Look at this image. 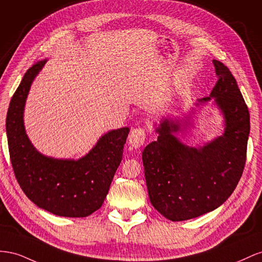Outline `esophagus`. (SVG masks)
<instances>
[{"label":"esophagus","mask_w":262,"mask_h":262,"mask_svg":"<svg viewBox=\"0 0 262 262\" xmlns=\"http://www.w3.org/2000/svg\"><path fill=\"white\" fill-rule=\"evenodd\" d=\"M147 135L144 127H136L130 130L128 141L129 145L134 148H139L146 143Z\"/></svg>","instance_id":"obj_1"}]
</instances>
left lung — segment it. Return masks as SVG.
<instances>
[{
	"label": "left lung",
	"instance_id": "1",
	"mask_svg": "<svg viewBox=\"0 0 262 262\" xmlns=\"http://www.w3.org/2000/svg\"><path fill=\"white\" fill-rule=\"evenodd\" d=\"M217 82L210 96L225 116L224 135L202 148L181 144L172 134L179 125L166 119L157 141L143 151L149 199L164 217L181 222L199 217L222 205L241 180L247 157L249 111L227 67L213 60Z\"/></svg>",
	"mask_w": 262,
	"mask_h": 262
}]
</instances>
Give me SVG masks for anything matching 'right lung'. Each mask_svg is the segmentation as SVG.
<instances>
[{
    "label": "right lung",
    "mask_w": 262,
    "mask_h": 262,
    "mask_svg": "<svg viewBox=\"0 0 262 262\" xmlns=\"http://www.w3.org/2000/svg\"><path fill=\"white\" fill-rule=\"evenodd\" d=\"M45 62H36L26 71L7 111L6 134L14 174L26 196L38 207L64 217H86L106 198L129 128L108 132L78 161L40 155L25 133L23 111L29 88Z\"/></svg>",
    "instance_id": "obj_1"
}]
</instances>
